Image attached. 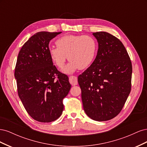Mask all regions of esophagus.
<instances>
[{
    "mask_svg": "<svg viewBox=\"0 0 147 147\" xmlns=\"http://www.w3.org/2000/svg\"><path fill=\"white\" fill-rule=\"evenodd\" d=\"M69 82L72 86H75L78 84L77 77L75 76H70L69 77Z\"/></svg>",
    "mask_w": 147,
    "mask_h": 147,
    "instance_id": "esophagus-1",
    "label": "esophagus"
}]
</instances>
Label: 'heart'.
I'll list each match as a JSON object with an SVG mask.
<instances>
[{
  "label": "heart",
  "instance_id": "b5f03b06",
  "mask_svg": "<svg viewBox=\"0 0 147 147\" xmlns=\"http://www.w3.org/2000/svg\"><path fill=\"white\" fill-rule=\"evenodd\" d=\"M56 44L57 47L49 50L51 59L57 67L63 69L68 56L70 61L64 69L65 74H72L79 68H88L96 56L97 42L90 35H64L57 40Z\"/></svg>",
  "mask_w": 147,
  "mask_h": 147
}]
</instances>
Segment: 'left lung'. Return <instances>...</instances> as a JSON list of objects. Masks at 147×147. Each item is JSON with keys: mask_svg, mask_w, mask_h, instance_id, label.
<instances>
[{"mask_svg": "<svg viewBox=\"0 0 147 147\" xmlns=\"http://www.w3.org/2000/svg\"><path fill=\"white\" fill-rule=\"evenodd\" d=\"M98 42L94 62L78 77L83 109L97 121L119 113L131 89L132 64L118 38L106 32H93Z\"/></svg>", "mask_w": 147, "mask_h": 147, "instance_id": "obj_1", "label": "left lung"}]
</instances>
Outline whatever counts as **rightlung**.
Returning <instances> with one entry per match:
<instances>
[{"mask_svg":"<svg viewBox=\"0 0 147 147\" xmlns=\"http://www.w3.org/2000/svg\"><path fill=\"white\" fill-rule=\"evenodd\" d=\"M61 32L42 31L29 38L18 56L15 70L18 93L26 110L35 120L50 123L59 118L63 100L71 84L57 70L49 53V43Z\"/></svg>","mask_w":147,"mask_h":147,"instance_id":"right-lung-1","label":"right lung"}]
</instances>
